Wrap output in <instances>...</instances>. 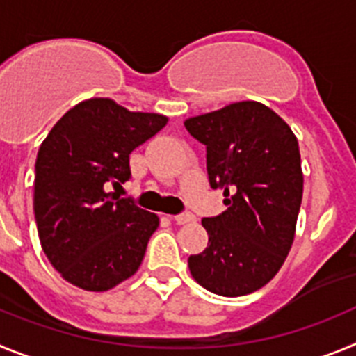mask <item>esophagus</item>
Masks as SVG:
<instances>
[{"label": "esophagus", "instance_id": "34e87169", "mask_svg": "<svg viewBox=\"0 0 356 356\" xmlns=\"http://www.w3.org/2000/svg\"><path fill=\"white\" fill-rule=\"evenodd\" d=\"M172 221L176 222V225H187V222L194 221V216L193 213H178V216H172Z\"/></svg>", "mask_w": 356, "mask_h": 356}]
</instances>
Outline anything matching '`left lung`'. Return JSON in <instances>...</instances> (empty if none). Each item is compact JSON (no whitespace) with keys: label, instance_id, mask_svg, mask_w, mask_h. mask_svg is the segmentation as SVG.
Returning <instances> with one entry per match:
<instances>
[{"label":"left lung","instance_id":"1","mask_svg":"<svg viewBox=\"0 0 356 356\" xmlns=\"http://www.w3.org/2000/svg\"><path fill=\"white\" fill-rule=\"evenodd\" d=\"M185 128L207 146L210 187L222 188L228 207L201 221L209 246L188 257L191 275L213 294H251L275 278L294 241L303 197L298 139L259 102L188 118Z\"/></svg>","mask_w":356,"mask_h":356}]
</instances>
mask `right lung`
<instances>
[{"label":"right lung","mask_w":356,"mask_h":356,"mask_svg":"<svg viewBox=\"0 0 356 356\" xmlns=\"http://www.w3.org/2000/svg\"><path fill=\"white\" fill-rule=\"evenodd\" d=\"M168 118L108 97L72 106L40 144L33 212L44 253L69 284L103 292L134 276L159 216L110 188L130 180V153Z\"/></svg>","instance_id":"right-lung-1"}]
</instances>
